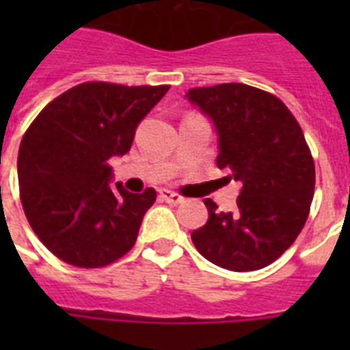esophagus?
I'll return each mask as SVG.
<instances>
[{"label":"esophagus","mask_w":350,"mask_h":350,"mask_svg":"<svg viewBox=\"0 0 350 350\" xmlns=\"http://www.w3.org/2000/svg\"><path fill=\"white\" fill-rule=\"evenodd\" d=\"M159 196H161V200H163V202L172 203V205H180V203H183V200H185V198L181 196V194L169 191V189H163V191H159Z\"/></svg>","instance_id":"esophagus-1"}]
</instances>
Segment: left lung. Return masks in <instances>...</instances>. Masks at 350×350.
I'll list each match as a JSON object with an SVG mask.
<instances>
[{"instance_id":"left-lung-1","label":"left lung","mask_w":350,"mask_h":350,"mask_svg":"<svg viewBox=\"0 0 350 350\" xmlns=\"http://www.w3.org/2000/svg\"><path fill=\"white\" fill-rule=\"evenodd\" d=\"M187 98L214 121L218 167L243 185L230 213L205 200L208 219L192 243L234 272L271 265L298 238L314 196V159L301 126L280 98L250 85L196 87Z\"/></svg>"}]
</instances>
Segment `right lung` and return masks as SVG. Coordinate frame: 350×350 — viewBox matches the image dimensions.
<instances>
[{
    "label": "right lung",
    "mask_w": 350,
    "mask_h": 350,
    "mask_svg": "<svg viewBox=\"0 0 350 350\" xmlns=\"http://www.w3.org/2000/svg\"><path fill=\"white\" fill-rule=\"evenodd\" d=\"M169 89L87 81L30 123L18 154L19 198L32 230L56 258L100 269L134 247L156 191L111 187L109 159L131 150L137 123Z\"/></svg>",
    "instance_id": "right-lung-1"
}]
</instances>
